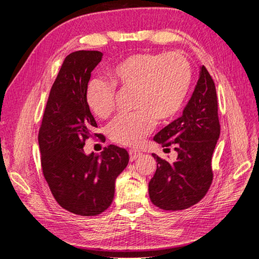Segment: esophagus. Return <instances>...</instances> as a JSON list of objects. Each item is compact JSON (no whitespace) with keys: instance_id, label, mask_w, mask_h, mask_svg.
<instances>
[{"instance_id":"obj_1","label":"esophagus","mask_w":259,"mask_h":259,"mask_svg":"<svg viewBox=\"0 0 259 259\" xmlns=\"http://www.w3.org/2000/svg\"><path fill=\"white\" fill-rule=\"evenodd\" d=\"M142 154L143 153L140 152L139 150H137V149H131V150H130V160L131 161H134L137 158H139V156L142 155Z\"/></svg>"}]
</instances>
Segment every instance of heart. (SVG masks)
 <instances>
[{
  "label": "heart",
  "mask_w": 259,
  "mask_h": 259,
  "mask_svg": "<svg viewBox=\"0 0 259 259\" xmlns=\"http://www.w3.org/2000/svg\"><path fill=\"white\" fill-rule=\"evenodd\" d=\"M108 79L89 82L86 105L94 115L107 119L114 109V88L134 91L136 111L114 119L108 135L116 144L136 146L152 132L156 120L170 121L182 110L191 88L192 69L182 54L138 53L113 65Z\"/></svg>",
  "instance_id": "1"
}]
</instances>
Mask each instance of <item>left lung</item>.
I'll use <instances>...</instances> for the list:
<instances>
[{
	"instance_id": "obj_1",
	"label": "left lung",
	"mask_w": 259,
	"mask_h": 259,
	"mask_svg": "<svg viewBox=\"0 0 259 259\" xmlns=\"http://www.w3.org/2000/svg\"><path fill=\"white\" fill-rule=\"evenodd\" d=\"M221 134L215 84L204 66L183 115L153 137L163 147L175 145L177 159L168 162L152 153L156 170L149 183L155 206L179 210L201 201L208 191L213 170L211 155Z\"/></svg>"
}]
</instances>
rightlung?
I'll use <instances>...</instances> for the list:
<instances>
[{
	"instance_id": "right-lung-1",
	"label": "right lung",
	"mask_w": 259,
	"mask_h": 259,
	"mask_svg": "<svg viewBox=\"0 0 259 259\" xmlns=\"http://www.w3.org/2000/svg\"><path fill=\"white\" fill-rule=\"evenodd\" d=\"M101 58L98 51L68 55L52 86L38 131L42 170L52 194L62 208L81 216H95L110 206L115 179L128 163L127 151L114 145L100 155L86 154L83 149L97 127L85 93Z\"/></svg>"
}]
</instances>
